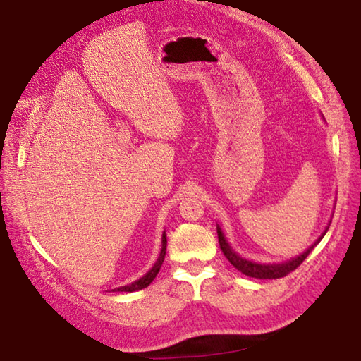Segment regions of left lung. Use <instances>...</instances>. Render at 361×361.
<instances>
[{"mask_svg": "<svg viewBox=\"0 0 361 361\" xmlns=\"http://www.w3.org/2000/svg\"><path fill=\"white\" fill-rule=\"evenodd\" d=\"M336 205V203H335ZM330 222L331 219L329 221V224H326L325 231L319 235V238L314 241V243L306 249V251H303L298 255H295V257L289 259V260H284V262H273V264H264V262H255V260H249L246 257H243V255H240L235 249L231 246V243H228V240L226 237V233L222 232V228L219 224H216V228H218V238H219V245H221V249L222 252H224V255L227 257V260L231 262V264L237 268L238 271H241L243 274H246V276L249 278H257V279H278V278H284L286 274H289L290 271H293L295 268H297L301 262H303L307 255H310V252L314 249V246H317L320 243V240H322L325 237L326 231H329L330 227Z\"/></svg>", "mask_w": 361, "mask_h": 361, "instance_id": "obj_1", "label": "left lung"}]
</instances>
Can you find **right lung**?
Here are the masks:
<instances>
[{
  "label": "right lung",
  "instance_id": "obj_1",
  "mask_svg": "<svg viewBox=\"0 0 361 361\" xmlns=\"http://www.w3.org/2000/svg\"><path fill=\"white\" fill-rule=\"evenodd\" d=\"M166 249H167V235L166 232H162V238H161V252H159V257L156 259L154 265L149 268V270L143 274L142 278L135 279L134 283L126 284V286H121V287H116V289H112V292H135V290H142L148 287L149 284L153 283V279L156 278V274L159 273L161 270V265L164 262V257H166Z\"/></svg>",
  "mask_w": 361,
  "mask_h": 361
}]
</instances>
